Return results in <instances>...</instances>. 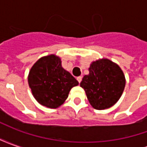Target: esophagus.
Here are the masks:
<instances>
[{
    "mask_svg": "<svg viewBox=\"0 0 147 147\" xmlns=\"http://www.w3.org/2000/svg\"><path fill=\"white\" fill-rule=\"evenodd\" d=\"M77 80H78V82L79 83H81V81H82V76H79V77H77Z\"/></svg>",
    "mask_w": 147,
    "mask_h": 147,
    "instance_id": "esophagus-1",
    "label": "esophagus"
}]
</instances>
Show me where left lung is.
I'll return each instance as SVG.
<instances>
[{"label":"left lung","mask_w":147,"mask_h":147,"mask_svg":"<svg viewBox=\"0 0 147 147\" xmlns=\"http://www.w3.org/2000/svg\"><path fill=\"white\" fill-rule=\"evenodd\" d=\"M89 75L83 78V87L90 105L96 109L110 108L120 99L125 86V77L120 67L108 59L90 64Z\"/></svg>","instance_id":"8db88e82"}]
</instances>
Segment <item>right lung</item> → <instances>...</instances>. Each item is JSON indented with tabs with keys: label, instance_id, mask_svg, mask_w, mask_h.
<instances>
[{
	"label": "right lung",
	"instance_id": "obj_1",
	"mask_svg": "<svg viewBox=\"0 0 147 147\" xmlns=\"http://www.w3.org/2000/svg\"><path fill=\"white\" fill-rule=\"evenodd\" d=\"M28 83L34 98L48 108L59 107L67 98L70 90L79 83L61 66L55 55L42 57L31 67Z\"/></svg>",
	"mask_w": 147,
	"mask_h": 147
}]
</instances>
